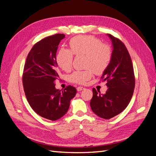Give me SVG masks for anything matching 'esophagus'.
I'll list each match as a JSON object with an SVG mask.
<instances>
[{"label": "esophagus", "mask_w": 156, "mask_h": 156, "mask_svg": "<svg viewBox=\"0 0 156 156\" xmlns=\"http://www.w3.org/2000/svg\"><path fill=\"white\" fill-rule=\"evenodd\" d=\"M84 87H78L77 88V91H79V92L83 90H84Z\"/></svg>", "instance_id": "esophagus-1"}]
</instances>
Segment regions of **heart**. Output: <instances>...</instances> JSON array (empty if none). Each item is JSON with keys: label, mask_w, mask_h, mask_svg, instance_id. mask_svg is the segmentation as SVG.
I'll list each match as a JSON object with an SVG mask.
<instances>
[{"label": "heart", "mask_w": 156, "mask_h": 156, "mask_svg": "<svg viewBox=\"0 0 156 156\" xmlns=\"http://www.w3.org/2000/svg\"><path fill=\"white\" fill-rule=\"evenodd\" d=\"M69 48H61L56 55V62L59 67L69 71L72 68L73 55H85V70L75 71L69 75L73 83L84 84L91 79L93 72L100 75L105 72L110 64L112 52L110 47L101 44L100 40L92 36H75L69 41Z\"/></svg>", "instance_id": "obj_1"}]
</instances>
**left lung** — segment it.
I'll use <instances>...</instances> for the list:
<instances>
[{
	"mask_svg": "<svg viewBox=\"0 0 156 156\" xmlns=\"http://www.w3.org/2000/svg\"><path fill=\"white\" fill-rule=\"evenodd\" d=\"M107 36L112 41V56L101 79L107 82L108 89L105 94H101L100 90L93 88L90 104L96 115L108 120L120 114L128 105L134 91L135 76L130 55L125 45L112 35Z\"/></svg>",
	"mask_w": 156,
	"mask_h": 156,
	"instance_id": "8db88e82",
	"label": "left lung"
}]
</instances>
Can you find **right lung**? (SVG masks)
<instances>
[{"mask_svg": "<svg viewBox=\"0 0 156 156\" xmlns=\"http://www.w3.org/2000/svg\"><path fill=\"white\" fill-rule=\"evenodd\" d=\"M64 34H57L40 40L27 56L23 74V84L27 101L37 115L52 121L67 112L70 101L76 94L69 85L64 90L55 88L59 77L56 54Z\"/></svg>", "mask_w": 156, "mask_h": 156, "instance_id": "1", "label": "right lung"}]
</instances>
